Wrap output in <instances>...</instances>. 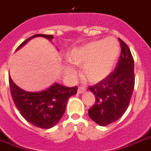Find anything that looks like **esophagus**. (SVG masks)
<instances>
[{
    "label": "esophagus",
    "instance_id": "34e87169",
    "mask_svg": "<svg viewBox=\"0 0 151 151\" xmlns=\"http://www.w3.org/2000/svg\"><path fill=\"white\" fill-rule=\"evenodd\" d=\"M86 92V88L84 87H78V93H84Z\"/></svg>",
    "mask_w": 151,
    "mask_h": 151
}]
</instances>
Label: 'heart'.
Wrapping results in <instances>:
<instances>
[{
	"instance_id": "heart-1",
	"label": "heart",
	"mask_w": 151,
	"mask_h": 151,
	"mask_svg": "<svg viewBox=\"0 0 151 151\" xmlns=\"http://www.w3.org/2000/svg\"><path fill=\"white\" fill-rule=\"evenodd\" d=\"M119 43L114 37L95 40L75 47L68 54L73 64L81 67L82 77L92 83L104 80L112 73L119 55ZM68 73H73L70 66L66 64Z\"/></svg>"
}]
</instances>
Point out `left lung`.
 <instances>
[{
  "label": "left lung",
  "mask_w": 151,
  "mask_h": 151,
  "mask_svg": "<svg viewBox=\"0 0 151 151\" xmlns=\"http://www.w3.org/2000/svg\"><path fill=\"white\" fill-rule=\"evenodd\" d=\"M119 41L121 52L115 69L104 80L88 88L95 96L88 115L100 126H106L122 117L134 90V59L125 42L120 38Z\"/></svg>",
  "instance_id": "8db88e82"
}]
</instances>
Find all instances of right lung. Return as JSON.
Returning a JSON list of instances; mask_svg holds the SVG:
<instances>
[{"label":"right lung","mask_w":151,"mask_h":151,"mask_svg":"<svg viewBox=\"0 0 151 151\" xmlns=\"http://www.w3.org/2000/svg\"><path fill=\"white\" fill-rule=\"evenodd\" d=\"M44 37L52 41V35L36 34L24 41L18 50L35 37ZM11 94L17 109L22 116L30 124L41 129H50L56 125L65 112L68 99L75 95L78 87H66L54 83L44 90L28 92L23 90L14 83L9 76Z\"/></svg>","instance_id":"obj_1"}]
</instances>
